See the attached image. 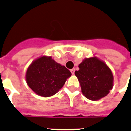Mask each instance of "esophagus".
I'll list each match as a JSON object with an SVG mask.
<instances>
[{"label":"esophagus","mask_w":131,"mask_h":131,"mask_svg":"<svg viewBox=\"0 0 131 131\" xmlns=\"http://www.w3.org/2000/svg\"><path fill=\"white\" fill-rule=\"evenodd\" d=\"M70 72H71V73H72V74H74V73H75V68L71 69V70H70Z\"/></svg>","instance_id":"obj_1"}]
</instances>
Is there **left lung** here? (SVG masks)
I'll return each mask as SVG.
<instances>
[{
    "label": "left lung",
    "mask_w": 131,
    "mask_h": 131,
    "mask_svg": "<svg viewBox=\"0 0 131 131\" xmlns=\"http://www.w3.org/2000/svg\"><path fill=\"white\" fill-rule=\"evenodd\" d=\"M75 75L80 83L82 92L86 98L98 100L106 96L113 86L111 69L96 58H86L79 65Z\"/></svg>",
    "instance_id": "1"
}]
</instances>
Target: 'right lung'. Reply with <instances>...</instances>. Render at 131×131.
I'll use <instances>...</instances> for the list:
<instances>
[{
    "instance_id": "1",
    "label": "right lung",
    "mask_w": 131,
    "mask_h": 131,
    "mask_svg": "<svg viewBox=\"0 0 131 131\" xmlns=\"http://www.w3.org/2000/svg\"><path fill=\"white\" fill-rule=\"evenodd\" d=\"M72 73L64 66L51 57L43 56L28 68L26 80L33 92L41 96L49 97L58 92Z\"/></svg>"
}]
</instances>
